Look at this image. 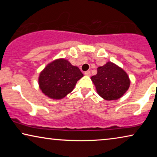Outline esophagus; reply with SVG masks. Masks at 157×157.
<instances>
[{"instance_id": "34e87169", "label": "esophagus", "mask_w": 157, "mask_h": 157, "mask_svg": "<svg viewBox=\"0 0 157 157\" xmlns=\"http://www.w3.org/2000/svg\"><path fill=\"white\" fill-rule=\"evenodd\" d=\"M84 74H85V76H91V72H90L89 71H86V72L84 73Z\"/></svg>"}]
</instances>
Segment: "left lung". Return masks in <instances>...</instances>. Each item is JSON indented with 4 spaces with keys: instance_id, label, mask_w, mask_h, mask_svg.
I'll return each instance as SVG.
<instances>
[{
    "instance_id": "obj_1",
    "label": "left lung",
    "mask_w": 157,
    "mask_h": 157,
    "mask_svg": "<svg viewBox=\"0 0 157 157\" xmlns=\"http://www.w3.org/2000/svg\"><path fill=\"white\" fill-rule=\"evenodd\" d=\"M97 94L107 101L119 99L130 86V79L123 68L108 61L97 68V74L91 77Z\"/></svg>"
}]
</instances>
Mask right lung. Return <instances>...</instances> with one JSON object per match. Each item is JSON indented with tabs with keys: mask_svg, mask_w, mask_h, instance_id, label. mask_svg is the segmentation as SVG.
<instances>
[{
	"mask_svg": "<svg viewBox=\"0 0 157 157\" xmlns=\"http://www.w3.org/2000/svg\"><path fill=\"white\" fill-rule=\"evenodd\" d=\"M83 74L68 60L58 59L47 64L38 76V86L45 96L61 99L74 90Z\"/></svg>",
	"mask_w": 157,
	"mask_h": 157,
	"instance_id": "1",
	"label": "right lung"
}]
</instances>
